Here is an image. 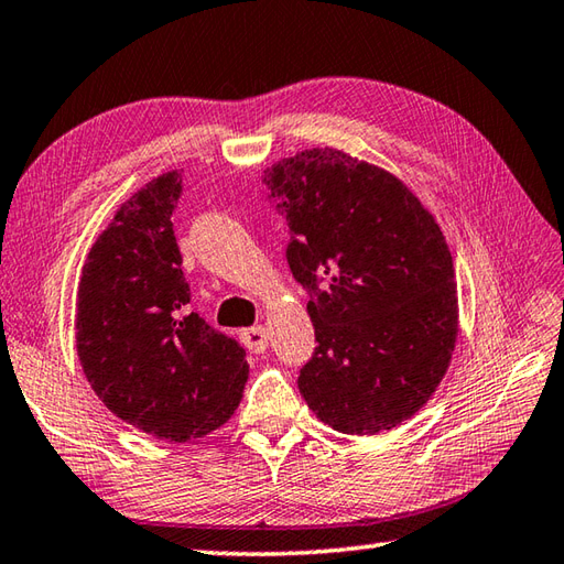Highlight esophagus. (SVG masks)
I'll list each match as a JSON object with an SVG mask.
<instances>
[{
	"mask_svg": "<svg viewBox=\"0 0 564 564\" xmlns=\"http://www.w3.org/2000/svg\"><path fill=\"white\" fill-rule=\"evenodd\" d=\"M241 341H245V347L253 355H261V351H267L269 347V335L263 327H249V329H241Z\"/></svg>",
	"mask_w": 564,
	"mask_h": 564,
	"instance_id": "1",
	"label": "esophagus"
}]
</instances>
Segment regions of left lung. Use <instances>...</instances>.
<instances>
[{"instance_id":"8db88e82","label":"left lung","mask_w":564,"mask_h":564,"mask_svg":"<svg viewBox=\"0 0 564 564\" xmlns=\"http://www.w3.org/2000/svg\"><path fill=\"white\" fill-rule=\"evenodd\" d=\"M261 183L289 225L293 279L311 295L305 403L347 435L401 425L437 389L457 339L443 231L399 178L337 149L295 153Z\"/></svg>"}]
</instances>
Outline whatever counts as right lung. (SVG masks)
Segmentation results:
<instances>
[{"instance_id":"1","label":"right lung","mask_w":564,"mask_h":564,"mask_svg":"<svg viewBox=\"0 0 564 564\" xmlns=\"http://www.w3.org/2000/svg\"><path fill=\"white\" fill-rule=\"evenodd\" d=\"M181 173L121 205L97 237L77 289V357L121 421L169 443L229 421L249 377L247 351L191 307L171 217Z\"/></svg>"}]
</instances>
